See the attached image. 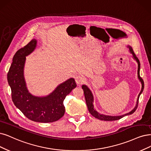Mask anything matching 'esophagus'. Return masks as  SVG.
I'll list each match as a JSON object with an SVG mask.
<instances>
[{
    "label": "esophagus",
    "instance_id": "esophagus-1",
    "mask_svg": "<svg viewBox=\"0 0 151 151\" xmlns=\"http://www.w3.org/2000/svg\"><path fill=\"white\" fill-rule=\"evenodd\" d=\"M85 78L81 76H76V78H75V81H76V83H77V85H81L83 84V83H84L85 81Z\"/></svg>",
    "mask_w": 151,
    "mask_h": 151
}]
</instances>
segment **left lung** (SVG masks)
<instances>
[{"mask_svg": "<svg viewBox=\"0 0 151 151\" xmlns=\"http://www.w3.org/2000/svg\"><path fill=\"white\" fill-rule=\"evenodd\" d=\"M129 48L131 53L133 55V57L134 58V59L137 61V62L138 63L137 76H138V78L139 79V80H140V81L141 82V84H142V89H141V91L140 93L139 94V96H138V98H137V104H136V107L134 108V109L133 110H132L130 113H127V114H124V115H122V116H106V115H104V114H100L97 112V111L95 109H94V106H93V94H92L91 91L90 90V89H89L86 86L83 85L82 88L83 90V91H84L85 100H86V104H87V107H88V111H90V113L94 117H95L96 118H97L98 119L103 120V121H107L118 120V119H121L122 118H123V117H124L125 116L129 115V114H131L134 113L135 112V111L136 110V109L137 108L138 103H139V96H140V95H141V94L143 91L144 87V81H143L142 78L140 76V74H139V71H140V62H139V60L137 58V57H136V55H135L134 52L132 48L129 46Z\"/></svg>", "mask_w": 151, "mask_h": 151, "instance_id": "1", "label": "left lung"}]
</instances>
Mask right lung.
<instances>
[{"label": "right lung", "mask_w": 151, "mask_h": 151, "mask_svg": "<svg viewBox=\"0 0 151 151\" xmlns=\"http://www.w3.org/2000/svg\"><path fill=\"white\" fill-rule=\"evenodd\" d=\"M36 44L35 39H33L15 53L8 72L7 80L14 104L28 119L44 123L53 122L63 116L64 99L76 88V84L73 78H70L60 85L48 96L38 98L30 94L25 85L24 66L25 57L33 51Z\"/></svg>", "instance_id": "add662e5"}]
</instances>
